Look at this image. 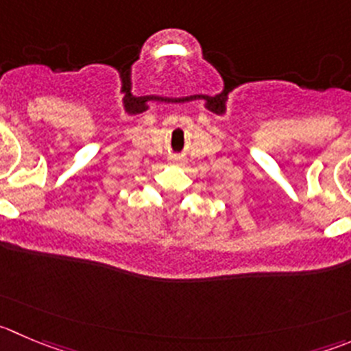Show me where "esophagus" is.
Here are the masks:
<instances>
[{
	"label": "esophagus",
	"mask_w": 351,
	"mask_h": 351,
	"mask_svg": "<svg viewBox=\"0 0 351 351\" xmlns=\"http://www.w3.org/2000/svg\"><path fill=\"white\" fill-rule=\"evenodd\" d=\"M170 163H176V165H178V163H181V158H179V156H172V158H170Z\"/></svg>",
	"instance_id": "obj_1"
}]
</instances>
